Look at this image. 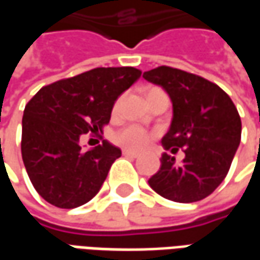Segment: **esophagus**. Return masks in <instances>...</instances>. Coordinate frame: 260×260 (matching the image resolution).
<instances>
[{"label": "esophagus", "instance_id": "obj_1", "mask_svg": "<svg viewBox=\"0 0 260 260\" xmlns=\"http://www.w3.org/2000/svg\"><path fill=\"white\" fill-rule=\"evenodd\" d=\"M122 154L126 156V157H134V158L139 156V153L138 152H132V150H128V149H124V150H122Z\"/></svg>", "mask_w": 260, "mask_h": 260}]
</instances>
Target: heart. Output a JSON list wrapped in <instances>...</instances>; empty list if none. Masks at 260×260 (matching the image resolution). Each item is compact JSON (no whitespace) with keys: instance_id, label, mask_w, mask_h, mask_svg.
Returning a JSON list of instances; mask_svg holds the SVG:
<instances>
[{"instance_id":"obj_1","label":"heart","mask_w":260,"mask_h":260,"mask_svg":"<svg viewBox=\"0 0 260 260\" xmlns=\"http://www.w3.org/2000/svg\"><path fill=\"white\" fill-rule=\"evenodd\" d=\"M118 107V104H115V110ZM114 142L119 146L129 149V150H141L143 147L149 145V142L152 139V135L143 129L142 126L136 124H129L122 126L118 129L113 136Z\"/></svg>"}]
</instances>
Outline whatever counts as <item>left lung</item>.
<instances>
[{"instance_id":"1","label":"left lung","mask_w":260,"mask_h":260,"mask_svg":"<svg viewBox=\"0 0 260 260\" xmlns=\"http://www.w3.org/2000/svg\"><path fill=\"white\" fill-rule=\"evenodd\" d=\"M143 78L163 87L173 103V121L161 145L185 158L161 154V166L150 177L153 191L170 201L205 199L225 178L241 141V118L234 103L216 83L171 67H157Z\"/></svg>"}]
</instances>
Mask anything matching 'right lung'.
Wrapping results in <instances>:
<instances>
[{
  "label": "right lung",
  "mask_w": 260,
  "mask_h": 260,
  "mask_svg": "<svg viewBox=\"0 0 260 260\" xmlns=\"http://www.w3.org/2000/svg\"><path fill=\"white\" fill-rule=\"evenodd\" d=\"M134 67L94 68L54 82L26 104L22 119V158L44 201L74 209L93 199L121 156L110 142L83 152L80 135L103 132L114 103L141 78Z\"/></svg>",
  "instance_id": "right-lung-1"
}]
</instances>
